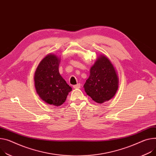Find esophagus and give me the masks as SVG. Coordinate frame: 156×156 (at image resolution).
Listing matches in <instances>:
<instances>
[{
	"instance_id": "34e87169",
	"label": "esophagus",
	"mask_w": 156,
	"mask_h": 156,
	"mask_svg": "<svg viewBox=\"0 0 156 156\" xmlns=\"http://www.w3.org/2000/svg\"><path fill=\"white\" fill-rule=\"evenodd\" d=\"M80 83H77V85H74V86H73V87L74 88V89H80Z\"/></svg>"
}]
</instances>
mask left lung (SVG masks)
Returning a JSON list of instances; mask_svg holds the SVG:
<instances>
[{
    "label": "left lung",
    "instance_id": "1",
    "mask_svg": "<svg viewBox=\"0 0 156 156\" xmlns=\"http://www.w3.org/2000/svg\"><path fill=\"white\" fill-rule=\"evenodd\" d=\"M84 90L95 102L102 104L115 95L119 87V77L110 59L100 55L90 67V76L83 85Z\"/></svg>",
    "mask_w": 156,
    "mask_h": 156
}]
</instances>
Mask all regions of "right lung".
Returning <instances> with one entry per match:
<instances>
[{"mask_svg":"<svg viewBox=\"0 0 156 156\" xmlns=\"http://www.w3.org/2000/svg\"><path fill=\"white\" fill-rule=\"evenodd\" d=\"M60 58L55 54H47L40 62L34 74V85L39 98L47 104L61 105L72 88L58 71Z\"/></svg>","mask_w":156,"mask_h":156,"instance_id":"right-lung-1","label":"right lung"}]
</instances>
